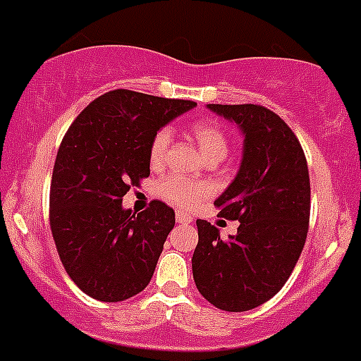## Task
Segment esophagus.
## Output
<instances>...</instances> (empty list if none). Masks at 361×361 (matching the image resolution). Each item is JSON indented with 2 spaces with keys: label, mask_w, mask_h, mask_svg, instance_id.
I'll list each match as a JSON object with an SVG mask.
<instances>
[{
  "label": "esophagus",
  "mask_w": 361,
  "mask_h": 361,
  "mask_svg": "<svg viewBox=\"0 0 361 361\" xmlns=\"http://www.w3.org/2000/svg\"><path fill=\"white\" fill-rule=\"evenodd\" d=\"M175 220H177V224H191V216L190 214H186V213H183V211H178L177 213V216H175Z\"/></svg>",
  "instance_id": "obj_1"
}]
</instances>
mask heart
<instances>
[{"mask_svg":"<svg viewBox=\"0 0 361 361\" xmlns=\"http://www.w3.org/2000/svg\"><path fill=\"white\" fill-rule=\"evenodd\" d=\"M191 135L197 141L198 148L202 152L207 161L211 159H221L227 155L229 150V137L226 130L214 121H197L191 125ZM171 143V134L168 128H161L152 140L150 148H148V159H150L152 166H159L163 163L168 154V148ZM159 197L183 209H191L198 206L204 198L211 195V188L204 183H195V180H186L177 175L164 177L157 186Z\"/></svg>","mask_w":361,"mask_h":361,"instance_id":"obj_1","label":"heart"}]
</instances>
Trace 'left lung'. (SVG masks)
<instances>
[{
  "label": "left lung",
  "instance_id": "left-lung-1",
  "mask_svg": "<svg viewBox=\"0 0 361 361\" xmlns=\"http://www.w3.org/2000/svg\"><path fill=\"white\" fill-rule=\"evenodd\" d=\"M207 109L243 134L236 177L214 200L221 216L240 221L236 236L197 220L191 267L198 292L224 312H247L272 299L295 269L310 221V173L292 128L261 105Z\"/></svg>",
  "mask_w": 361,
  "mask_h": 361
}]
</instances>
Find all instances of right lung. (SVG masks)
Returning <instances> with one entry per match:
<instances>
[{
    "label": "right lung",
    "instance_id": "obj_1",
    "mask_svg": "<svg viewBox=\"0 0 361 361\" xmlns=\"http://www.w3.org/2000/svg\"><path fill=\"white\" fill-rule=\"evenodd\" d=\"M195 102L116 89L91 102L66 132L49 188V227L73 283L102 302L147 288L175 213L161 200L135 214L121 200L150 175L154 135Z\"/></svg>",
    "mask_w": 361,
    "mask_h": 361
}]
</instances>
